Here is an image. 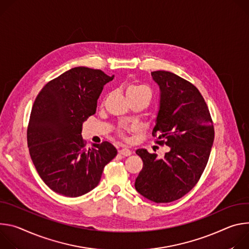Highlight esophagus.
Instances as JSON below:
<instances>
[{
    "label": "esophagus",
    "mask_w": 249,
    "mask_h": 249,
    "mask_svg": "<svg viewBox=\"0 0 249 249\" xmlns=\"http://www.w3.org/2000/svg\"><path fill=\"white\" fill-rule=\"evenodd\" d=\"M119 153L124 155V156H129V155H131L132 151L130 149H128V148H122L121 150H119Z\"/></svg>",
    "instance_id": "esophagus-1"
}]
</instances>
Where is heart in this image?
Instances as JSON below:
<instances>
[{"instance_id":"obj_1","label":"heart","mask_w":249,"mask_h":249,"mask_svg":"<svg viewBox=\"0 0 249 249\" xmlns=\"http://www.w3.org/2000/svg\"><path fill=\"white\" fill-rule=\"evenodd\" d=\"M142 93H145V94H147V95L150 96V92H149V90H148L146 87L141 86V85H131V86H129V87L126 89L125 95H126V97L128 98V97H130V96L139 95V94H142ZM124 130V128H120L119 132H120L121 134H123Z\"/></svg>"}]
</instances>
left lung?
Instances as JSON below:
<instances>
[{"label": "left lung", "instance_id": "left-lung-1", "mask_svg": "<svg viewBox=\"0 0 249 249\" xmlns=\"http://www.w3.org/2000/svg\"><path fill=\"white\" fill-rule=\"evenodd\" d=\"M160 90L152 134L170 147L163 158L146 149L135 152L143 161L135 190L155 203H170L190 192L208 163L214 130L208 106L190 82L168 71L151 72Z\"/></svg>", "mask_w": 249, "mask_h": 249}]
</instances>
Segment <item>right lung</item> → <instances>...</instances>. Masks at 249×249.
Wrapping results in <instances>:
<instances>
[{"label": "right lung", "mask_w": 249, "mask_h": 249, "mask_svg": "<svg viewBox=\"0 0 249 249\" xmlns=\"http://www.w3.org/2000/svg\"><path fill=\"white\" fill-rule=\"evenodd\" d=\"M98 69L72 68L48 82L37 95L27 127V146L43 182L55 193L79 197L99 184L117 156L107 142L85 148L82 125L96 113L104 86L114 79Z\"/></svg>", "instance_id": "right-lung-1"}]
</instances>
